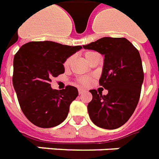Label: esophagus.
Masks as SVG:
<instances>
[{
	"label": "esophagus",
	"mask_w": 159,
	"mask_h": 159,
	"mask_svg": "<svg viewBox=\"0 0 159 159\" xmlns=\"http://www.w3.org/2000/svg\"><path fill=\"white\" fill-rule=\"evenodd\" d=\"M86 91L84 89H79V93H80V94H83L84 93H85Z\"/></svg>",
	"instance_id": "34e87169"
}]
</instances>
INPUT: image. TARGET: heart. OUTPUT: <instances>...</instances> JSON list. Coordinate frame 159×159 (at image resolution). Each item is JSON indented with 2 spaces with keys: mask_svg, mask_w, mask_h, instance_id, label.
Returning a JSON list of instances; mask_svg holds the SVG:
<instances>
[{
  "mask_svg": "<svg viewBox=\"0 0 159 159\" xmlns=\"http://www.w3.org/2000/svg\"><path fill=\"white\" fill-rule=\"evenodd\" d=\"M93 53V52H86L84 53V57L86 58L87 61L89 59V57H91V55H92ZM71 57L67 58V59L66 60V61L64 62V67L66 69H67V68L70 66V65L71 63ZM78 82L80 84H82V85H88V84H89L90 82H91V79H90L89 77H82V78L79 79Z\"/></svg>",
  "mask_w": 159,
  "mask_h": 159,
  "instance_id": "1",
  "label": "heart"
}]
</instances>
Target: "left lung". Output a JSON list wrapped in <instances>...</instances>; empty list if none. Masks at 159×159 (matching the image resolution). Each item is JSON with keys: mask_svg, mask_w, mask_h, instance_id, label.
Returning <instances> with one entry per match:
<instances>
[{"mask_svg": "<svg viewBox=\"0 0 159 159\" xmlns=\"http://www.w3.org/2000/svg\"><path fill=\"white\" fill-rule=\"evenodd\" d=\"M104 56L100 85L108 91L102 95L89 90L93 99L88 112L95 125L113 130L120 127L134 113L139 102L144 72L139 51L125 38L105 37L88 45Z\"/></svg>", "mask_w": 159, "mask_h": 159, "instance_id": "left-lung-1", "label": "left lung"}]
</instances>
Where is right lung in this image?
Listing matches in <instances>:
<instances>
[{
    "label": "right lung",
    "mask_w": 159,
    "mask_h": 159,
    "mask_svg": "<svg viewBox=\"0 0 159 159\" xmlns=\"http://www.w3.org/2000/svg\"><path fill=\"white\" fill-rule=\"evenodd\" d=\"M81 48L52 41L30 42L15 54L14 89L21 110L34 125L51 128L66 120L78 89L70 85L62 90L53 89L51 82L52 77L64 73L66 60Z\"/></svg>",
    "instance_id": "right-lung-1"
}]
</instances>
